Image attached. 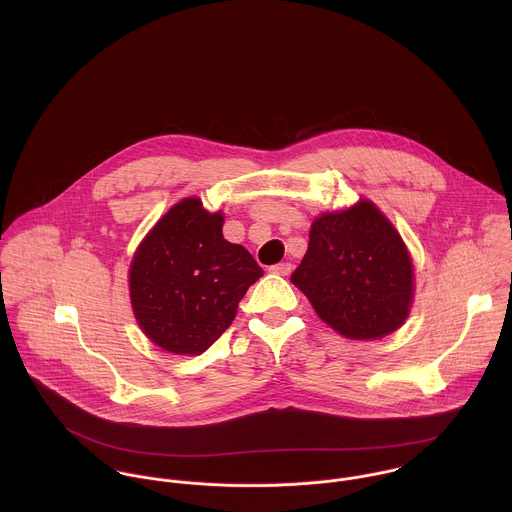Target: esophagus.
Masks as SVG:
<instances>
[{
	"instance_id": "obj_1",
	"label": "esophagus",
	"mask_w": 512,
	"mask_h": 512,
	"mask_svg": "<svg viewBox=\"0 0 512 512\" xmlns=\"http://www.w3.org/2000/svg\"><path fill=\"white\" fill-rule=\"evenodd\" d=\"M270 272L278 274V276H288L292 272V264L290 262H280L276 266H270Z\"/></svg>"
}]
</instances>
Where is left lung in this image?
<instances>
[{
  "label": "left lung",
  "instance_id": "8db88e82",
  "mask_svg": "<svg viewBox=\"0 0 512 512\" xmlns=\"http://www.w3.org/2000/svg\"><path fill=\"white\" fill-rule=\"evenodd\" d=\"M292 282L327 325L357 341L396 331L414 293L408 250L370 201L311 224Z\"/></svg>",
  "mask_w": 512,
  "mask_h": 512
}]
</instances>
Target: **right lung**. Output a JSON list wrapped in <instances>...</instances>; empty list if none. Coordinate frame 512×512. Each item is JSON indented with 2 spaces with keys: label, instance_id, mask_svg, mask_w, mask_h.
<instances>
[{
  "label": "right lung",
  "instance_id": "1",
  "mask_svg": "<svg viewBox=\"0 0 512 512\" xmlns=\"http://www.w3.org/2000/svg\"><path fill=\"white\" fill-rule=\"evenodd\" d=\"M222 215L199 199L177 203L140 244L130 297L147 337L175 355H201L228 329L264 270L222 236Z\"/></svg>",
  "mask_w": 512,
  "mask_h": 512
}]
</instances>
